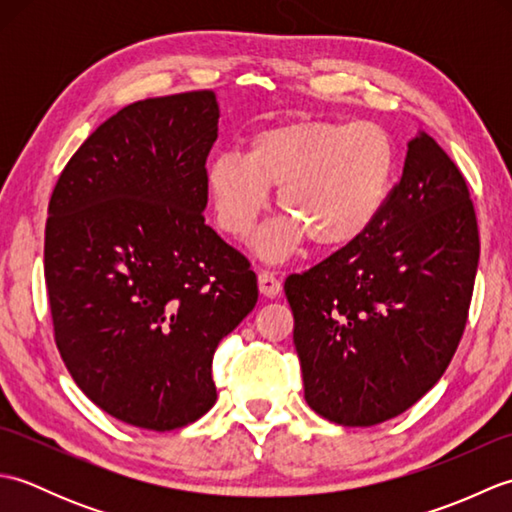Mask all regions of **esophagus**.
Here are the masks:
<instances>
[{"label":"esophagus","instance_id":"1","mask_svg":"<svg viewBox=\"0 0 512 512\" xmlns=\"http://www.w3.org/2000/svg\"><path fill=\"white\" fill-rule=\"evenodd\" d=\"M257 284H259V292L268 299H275L277 295H281V281L273 273H268V270H262V273H259Z\"/></svg>","mask_w":512,"mask_h":512}]
</instances>
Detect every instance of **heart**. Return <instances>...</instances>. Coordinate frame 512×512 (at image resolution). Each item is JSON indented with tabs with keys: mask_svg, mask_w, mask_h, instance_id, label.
Instances as JSON below:
<instances>
[{
	"mask_svg": "<svg viewBox=\"0 0 512 512\" xmlns=\"http://www.w3.org/2000/svg\"><path fill=\"white\" fill-rule=\"evenodd\" d=\"M398 167L396 143L372 121L295 118L250 136L244 158L220 156L206 169V193L217 226L233 239L255 231L277 191L281 217L255 239L277 262L303 239L334 250L361 239L383 215Z\"/></svg>",
	"mask_w": 512,
	"mask_h": 512,
	"instance_id": "heart-1",
	"label": "heart"
}]
</instances>
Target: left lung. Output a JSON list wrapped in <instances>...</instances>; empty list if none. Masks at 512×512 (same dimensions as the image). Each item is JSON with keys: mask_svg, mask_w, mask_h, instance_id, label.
Here are the masks:
<instances>
[{"mask_svg": "<svg viewBox=\"0 0 512 512\" xmlns=\"http://www.w3.org/2000/svg\"><path fill=\"white\" fill-rule=\"evenodd\" d=\"M477 262L466 180L418 132L376 224L286 279L308 405L343 427H372L416 405L458 350Z\"/></svg>", "mask_w": 512, "mask_h": 512, "instance_id": "1", "label": "left lung"}]
</instances>
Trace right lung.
Wrapping results in <instances>:
<instances>
[{
    "label": "right lung",
    "instance_id": "right-lung-1",
    "mask_svg": "<svg viewBox=\"0 0 512 512\" xmlns=\"http://www.w3.org/2000/svg\"><path fill=\"white\" fill-rule=\"evenodd\" d=\"M211 90L123 107L52 191L46 286L54 341L94 405L171 431L215 405L213 354L257 303L244 255L204 224Z\"/></svg>",
    "mask_w": 512,
    "mask_h": 512
}]
</instances>
